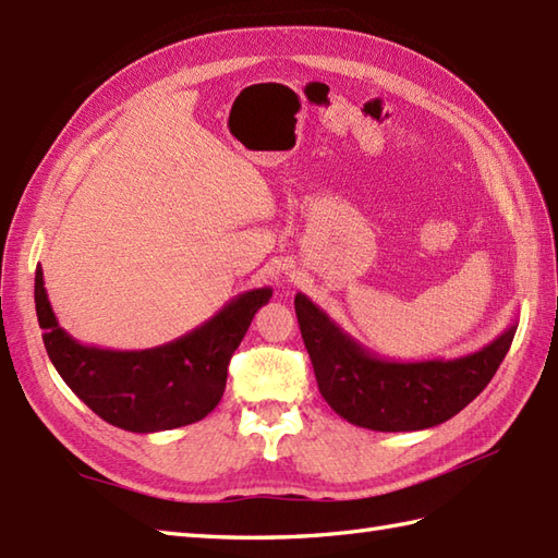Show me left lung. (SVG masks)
Returning <instances> with one entry per match:
<instances>
[{
  "instance_id": "1",
  "label": "left lung",
  "mask_w": 558,
  "mask_h": 558,
  "mask_svg": "<svg viewBox=\"0 0 558 558\" xmlns=\"http://www.w3.org/2000/svg\"><path fill=\"white\" fill-rule=\"evenodd\" d=\"M294 312L322 396L342 420L374 432H420L456 417L487 388L518 328L456 360L396 362L366 350L302 292Z\"/></svg>"
}]
</instances>
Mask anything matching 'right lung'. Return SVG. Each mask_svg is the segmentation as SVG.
<instances>
[{"label":"right lung","mask_w":558,"mask_h":558,"mask_svg":"<svg viewBox=\"0 0 558 558\" xmlns=\"http://www.w3.org/2000/svg\"><path fill=\"white\" fill-rule=\"evenodd\" d=\"M270 294V288L236 294L206 324L165 345L105 350L83 345L59 326L43 268H35V312L54 369L98 417L136 434L177 429L216 410L232 352Z\"/></svg>","instance_id":"obj_1"}]
</instances>
